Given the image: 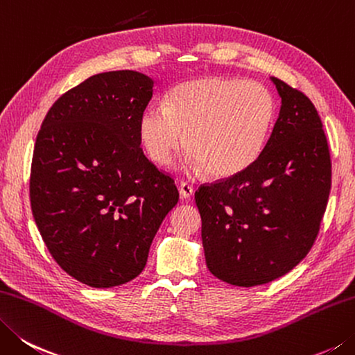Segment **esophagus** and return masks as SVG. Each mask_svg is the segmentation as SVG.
I'll return each mask as SVG.
<instances>
[{
	"label": "esophagus",
	"mask_w": 355,
	"mask_h": 355,
	"mask_svg": "<svg viewBox=\"0 0 355 355\" xmlns=\"http://www.w3.org/2000/svg\"><path fill=\"white\" fill-rule=\"evenodd\" d=\"M193 187L189 184V182H180V185H179V193H180V196H182L184 199H189V198H191L193 196Z\"/></svg>",
	"instance_id": "1"
}]
</instances>
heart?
Segmentation results:
<instances>
[{"label": "heart", "mask_w": 355, "mask_h": 355, "mask_svg": "<svg viewBox=\"0 0 355 355\" xmlns=\"http://www.w3.org/2000/svg\"><path fill=\"white\" fill-rule=\"evenodd\" d=\"M273 119L275 98L264 85L209 77L180 83L166 97V106L146 108L140 137L157 165L171 164L184 144L193 168L230 178L261 156Z\"/></svg>", "instance_id": "heart-1"}]
</instances>
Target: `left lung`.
Instances as JSON below:
<instances>
[{"label":"left lung","mask_w":355,"mask_h":355,"mask_svg":"<svg viewBox=\"0 0 355 355\" xmlns=\"http://www.w3.org/2000/svg\"><path fill=\"white\" fill-rule=\"evenodd\" d=\"M272 82L282 110L261 156L195 193L207 267L239 287L273 282L309 253L331 191L329 146L315 106L283 80Z\"/></svg>","instance_id":"obj_1"}]
</instances>
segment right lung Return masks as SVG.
<instances>
[{
    "instance_id": "obj_1",
    "label": "right lung",
    "mask_w": 355,
    "mask_h": 355,
    "mask_svg": "<svg viewBox=\"0 0 355 355\" xmlns=\"http://www.w3.org/2000/svg\"><path fill=\"white\" fill-rule=\"evenodd\" d=\"M155 82L136 71L92 76L55 100L31 166L32 215L62 269L91 287L131 282L179 191L140 148Z\"/></svg>"
}]
</instances>
